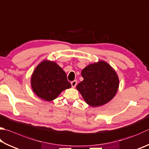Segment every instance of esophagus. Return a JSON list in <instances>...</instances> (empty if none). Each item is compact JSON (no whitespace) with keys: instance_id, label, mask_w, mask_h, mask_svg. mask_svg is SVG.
<instances>
[{"instance_id":"1","label":"esophagus","mask_w":149,"mask_h":149,"mask_svg":"<svg viewBox=\"0 0 149 149\" xmlns=\"http://www.w3.org/2000/svg\"><path fill=\"white\" fill-rule=\"evenodd\" d=\"M77 81L76 80H74V81H72L71 82V85H72V86L73 88H74V87H75V86L77 85Z\"/></svg>"}]
</instances>
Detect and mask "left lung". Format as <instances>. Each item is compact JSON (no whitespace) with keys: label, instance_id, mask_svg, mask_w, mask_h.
Listing matches in <instances>:
<instances>
[{"label":"left lung","instance_id":"1","mask_svg":"<svg viewBox=\"0 0 149 149\" xmlns=\"http://www.w3.org/2000/svg\"><path fill=\"white\" fill-rule=\"evenodd\" d=\"M83 81L76 88L87 104L92 107L103 105L113 98L118 91L119 80L114 69L100 61L89 64L81 72Z\"/></svg>","mask_w":149,"mask_h":149}]
</instances>
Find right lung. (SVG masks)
Returning <instances> with one entry per match:
<instances>
[{
    "mask_svg": "<svg viewBox=\"0 0 149 149\" xmlns=\"http://www.w3.org/2000/svg\"><path fill=\"white\" fill-rule=\"evenodd\" d=\"M31 86L40 98L51 101L72 85L67 79L66 73L57 64L44 61L38 65L32 75Z\"/></svg>",
    "mask_w": 149,
    "mask_h": 149,
    "instance_id": "right-lung-1",
    "label": "right lung"
}]
</instances>
